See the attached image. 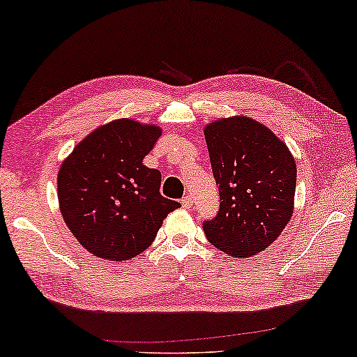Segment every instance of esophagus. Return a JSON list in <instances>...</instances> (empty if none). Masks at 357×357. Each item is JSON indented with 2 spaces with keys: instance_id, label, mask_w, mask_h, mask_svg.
I'll return each mask as SVG.
<instances>
[{
  "instance_id": "obj_1",
  "label": "esophagus",
  "mask_w": 357,
  "mask_h": 357,
  "mask_svg": "<svg viewBox=\"0 0 357 357\" xmlns=\"http://www.w3.org/2000/svg\"><path fill=\"white\" fill-rule=\"evenodd\" d=\"M182 205L185 206V208H190V206L193 205V197L192 195H185L182 199Z\"/></svg>"
}]
</instances>
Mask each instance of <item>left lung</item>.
<instances>
[{"instance_id": "left-lung-1", "label": "left lung", "mask_w": 357, "mask_h": 357, "mask_svg": "<svg viewBox=\"0 0 357 357\" xmlns=\"http://www.w3.org/2000/svg\"><path fill=\"white\" fill-rule=\"evenodd\" d=\"M220 208L205 220L210 243L228 257L248 258L280 236L293 213L296 164L270 129L248 117L205 127Z\"/></svg>"}]
</instances>
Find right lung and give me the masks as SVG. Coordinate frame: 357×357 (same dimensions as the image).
<instances>
[{
	"label": "right lung",
	"instance_id": "right-lung-1",
	"mask_svg": "<svg viewBox=\"0 0 357 357\" xmlns=\"http://www.w3.org/2000/svg\"><path fill=\"white\" fill-rule=\"evenodd\" d=\"M160 135L155 126L119 119L87 135L61 165V213L94 257L112 261L137 257L180 206L160 195V172L142 164Z\"/></svg>",
	"mask_w": 357,
	"mask_h": 357
}]
</instances>
